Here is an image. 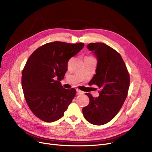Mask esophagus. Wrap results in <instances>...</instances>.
Segmentation results:
<instances>
[{"instance_id": "esophagus-1", "label": "esophagus", "mask_w": 152, "mask_h": 152, "mask_svg": "<svg viewBox=\"0 0 152 152\" xmlns=\"http://www.w3.org/2000/svg\"><path fill=\"white\" fill-rule=\"evenodd\" d=\"M76 91H77V94H83L84 93L83 91H82L78 89H77Z\"/></svg>"}]
</instances>
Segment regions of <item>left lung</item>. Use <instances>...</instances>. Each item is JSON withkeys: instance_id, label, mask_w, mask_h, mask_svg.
<instances>
[{"instance_id": "1", "label": "left lung", "mask_w": 152, "mask_h": 152, "mask_svg": "<svg viewBox=\"0 0 152 152\" xmlns=\"http://www.w3.org/2000/svg\"><path fill=\"white\" fill-rule=\"evenodd\" d=\"M87 48L97 59L96 73L89 85H96L100 92L97 98L86 93L90 102L82 112L89 123L102 126L113 119L122 107L129 87V75L120 54L108 45L91 43Z\"/></svg>"}]
</instances>
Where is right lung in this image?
<instances>
[{"label": "right lung", "instance_id": "right-lung-1", "mask_svg": "<svg viewBox=\"0 0 152 152\" xmlns=\"http://www.w3.org/2000/svg\"><path fill=\"white\" fill-rule=\"evenodd\" d=\"M84 43H48L37 49L22 72L21 84L31 111L41 120L53 122L64 115L76 90L64 89L61 81L68 61L84 48Z\"/></svg>", "mask_w": 152, "mask_h": 152}]
</instances>
